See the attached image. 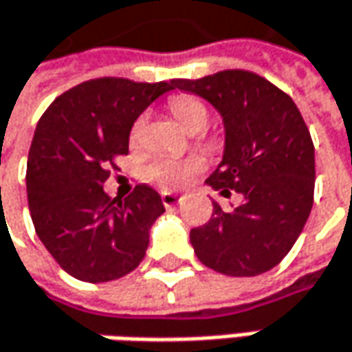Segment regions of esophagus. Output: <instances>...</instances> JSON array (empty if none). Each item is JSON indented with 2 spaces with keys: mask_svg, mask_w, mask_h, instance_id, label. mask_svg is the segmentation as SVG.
<instances>
[{
  "mask_svg": "<svg viewBox=\"0 0 352 352\" xmlns=\"http://www.w3.org/2000/svg\"><path fill=\"white\" fill-rule=\"evenodd\" d=\"M160 197H162V204H164V208H166V210L176 208V206L182 201V197L178 196V194H170V192H162V194H160Z\"/></svg>",
  "mask_w": 352,
  "mask_h": 352,
  "instance_id": "esophagus-1",
  "label": "esophagus"
}]
</instances>
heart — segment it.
<instances>
[{
    "mask_svg": "<svg viewBox=\"0 0 352 352\" xmlns=\"http://www.w3.org/2000/svg\"><path fill=\"white\" fill-rule=\"evenodd\" d=\"M170 109L176 119L188 131L201 129L208 121V109L197 98L192 96H178L170 102ZM144 127V117H139L131 129V139L137 141L141 137ZM201 168V162L197 158H158L148 164L146 180L153 182L162 190H178L188 182L197 170Z\"/></svg>",
    "mask_w": 352,
    "mask_h": 352,
    "instance_id": "heart-1",
    "label": "heart"
}]
</instances>
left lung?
Instances as JSON below:
<instances>
[{"label": "left lung", "mask_w": 352, "mask_h": 352, "mask_svg": "<svg viewBox=\"0 0 352 352\" xmlns=\"http://www.w3.org/2000/svg\"><path fill=\"white\" fill-rule=\"evenodd\" d=\"M211 103L223 119V158L206 184L233 210L213 201L211 219L190 231L196 256L227 276H258L294 247L314 206L316 151L290 96L263 76L223 70L199 80H174Z\"/></svg>", "instance_id": "obj_1"}]
</instances>
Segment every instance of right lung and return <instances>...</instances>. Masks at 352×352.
Wrapping results in <instances>:
<instances>
[{"instance_id":"obj_1","label":"right lung","mask_w":352,"mask_h":352,"mask_svg":"<svg viewBox=\"0 0 352 352\" xmlns=\"http://www.w3.org/2000/svg\"><path fill=\"white\" fill-rule=\"evenodd\" d=\"M172 89L174 80L98 78L64 91L41 117L27 162V199L36 235L70 276L109 282L144 258L162 199L146 184L125 199L111 197L103 182L113 158L129 153L135 121Z\"/></svg>"}]
</instances>
